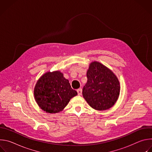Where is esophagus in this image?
<instances>
[{
  "mask_svg": "<svg viewBox=\"0 0 152 152\" xmlns=\"http://www.w3.org/2000/svg\"><path fill=\"white\" fill-rule=\"evenodd\" d=\"M77 94L78 95H82V88H79L77 90Z\"/></svg>",
  "mask_w": 152,
  "mask_h": 152,
  "instance_id": "1",
  "label": "esophagus"
}]
</instances>
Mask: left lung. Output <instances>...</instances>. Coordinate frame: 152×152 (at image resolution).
<instances>
[{"label":"left lung","mask_w":152,"mask_h":152,"mask_svg":"<svg viewBox=\"0 0 152 152\" xmlns=\"http://www.w3.org/2000/svg\"><path fill=\"white\" fill-rule=\"evenodd\" d=\"M87 82L82 95L94 110L103 111L111 107L120 94V83L109 69L98 62H92L86 73Z\"/></svg>","instance_id":"1"}]
</instances>
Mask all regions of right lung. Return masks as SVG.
<instances>
[{
  "label": "right lung",
  "instance_id": "right-lung-1",
  "mask_svg": "<svg viewBox=\"0 0 152 152\" xmlns=\"http://www.w3.org/2000/svg\"><path fill=\"white\" fill-rule=\"evenodd\" d=\"M77 94L69 80L59 71L48 72L42 76L34 88L37 103L43 111L48 113L61 111Z\"/></svg>",
  "mask_w": 152,
  "mask_h": 152
}]
</instances>
